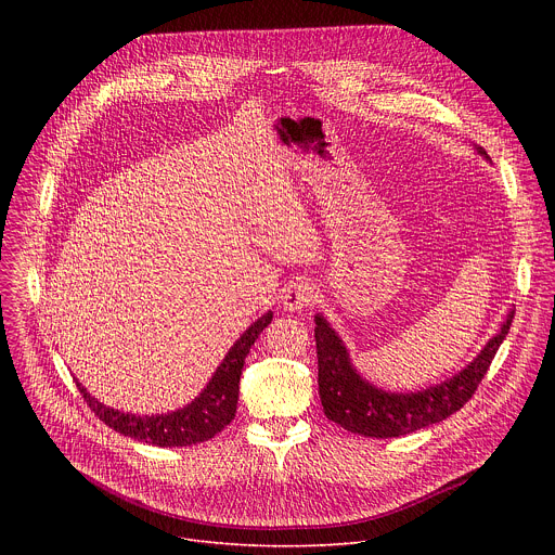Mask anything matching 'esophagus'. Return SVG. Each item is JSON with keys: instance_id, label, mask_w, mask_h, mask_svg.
I'll list each match as a JSON object with an SVG mask.
<instances>
[{"instance_id": "obj_1", "label": "esophagus", "mask_w": 555, "mask_h": 555, "mask_svg": "<svg viewBox=\"0 0 555 555\" xmlns=\"http://www.w3.org/2000/svg\"><path fill=\"white\" fill-rule=\"evenodd\" d=\"M313 298H315V289L307 281L289 283L281 294V302H283L285 311H300V309L309 307L313 302Z\"/></svg>"}]
</instances>
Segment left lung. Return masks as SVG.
Here are the masks:
<instances>
[{"label":"left lung","mask_w":555,"mask_h":555,"mask_svg":"<svg viewBox=\"0 0 555 555\" xmlns=\"http://www.w3.org/2000/svg\"><path fill=\"white\" fill-rule=\"evenodd\" d=\"M477 151L490 160L486 149ZM315 353H319V395L325 415L349 433L388 439L433 426L456 413L477 390L488 373L501 343L509 334L514 309H509L499 334L488 340L481 353L441 384L415 392H390L364 379L323 313L313 315Z\"/></svg>","instance_id":"left-lung-1"}]
</instances>
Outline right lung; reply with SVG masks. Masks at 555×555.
<instances>
[{
    "mask_svg": "<svg viewBox=\"0 0 555 555\" xmlns=\"http://www.w3.org/2000/svg\"><path fill=\"white\" fill-rule=\"evenodd\" d=\"M272 315H274L272 311L263 313L261 319H257L240 336V340L230 347L223 362L217 366V371L208 379L206 388L184 409L163 413V415H133V413H125V411L101 404L81 386V382H76V386L81 390L88 406L94 411V415L125 437H131L151 446H160V448L195 446V443L208 441L234 420L246 356L250 353V347L255 345L259 334L272 323Z\"/></svg>",
    "mask_w": 555,
    "mask_h": 555,
    "instance_id": "1",
    "label": "right lung"
}]
</instances>
